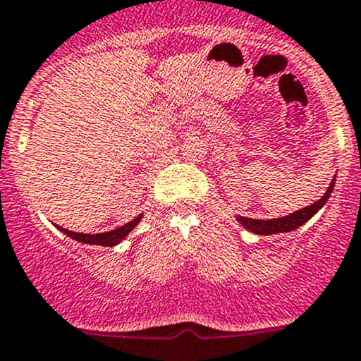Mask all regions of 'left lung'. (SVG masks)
I'll return each mask as SVG.
<instances>
[{
    "instance_id": "1",
    "label": "left lung",
    "mask_w": 361,
    "mask_h": 361,
    "mask_svg": "<svg viewBox=\"0 0 361 361\" xmlns=\"http://www.w3.org/2000/svg\"><path fill=\"white\" fill-rule=\"evenodd\" d=\"M334 184L335 179L330 182L328 185L326 192L321 196L317 202H314L312 205H307L303 209L297 210V212L290 214V216H284V217H276V219H251V217H242L237 216V221L242 224L244 228H247L249 231L256 235H272V233H284V231H293L297 230L298 226L305 224L324 203L328 202L330 198L331 191H334Z\"/></svg>"
}]
</instances>
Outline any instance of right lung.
I'll return each instance as SVG.
<instances>
[{
	"mask_svg": "<svg viewBox=\"0 0 361 361\" xmlns=\"http://www.w3.org/2000/svg\"><path fill=\"white\" fill-rule=\"evenodd\" d=\"M140 219H142V214L138 217H135L133 221L124 224V226H119L116 228V230H110V231H105V233H96V235L77 233V231H70L66 230V228H61V226H56V228H59L64 235H68V237L73 238V240L82 242V244H94V245H106V247H112V245L119 244V242L123 240V238L126 237V235L130 233L138 223H140Z\"/></svg>",
	"mask_w": 361,
	"mask_h": 361,
	"instance_id": "right-lung-1",
	"label": "right lung"
}]
</instances>
